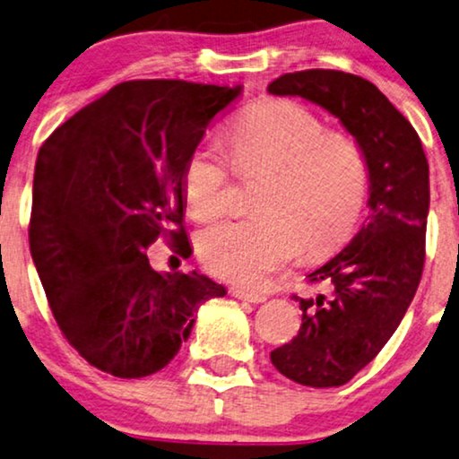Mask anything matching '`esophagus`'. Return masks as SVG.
I'll list each match as a JSON object with an SVG mask.
<instances>
[{
	"instance_id": "1",
	"label": "esophagus",
	"mask_w": 459,
	"mask_h": 459,
	"mask_svg": "<svg viewBox=\"0 0 459 459\" xmlns=\"http://www.w3.org/2000/svg\"><path fill=\"white\" fill-rule=\"evenodd\" d=\"M230 293H233L237 300H246V302H254V304H260V302L266 300V296H262V293L246 291V290H241V287H233Z\"/></svg>"
}]
</instances>
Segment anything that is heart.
Returning a JSON list of instances; mask_svg holds the SVG:
<instances>
[{
    "instance_id": "heart-1",
    "label": "heart",
    "mask_w": 459,
    "mask_h": 459,
    "mask_svg": "<svg viewBox=\"0 0 459 459\" xmlns=\"http://www.w3.org/2000/svg\"><path fill=\"white\" fill-rule=\"evenodd\" d=\"M237 172L264 176L255 188V216L204 230L197 252L210 273L260 287L307 249L340 247L361 222L369 193L368 157L351 134L325 130L300 102L271 98L249 108L230 130ZM233 168L220 143L191 151L182 168L188 213L210 222L226 210Z\"/></svg>"
}]
</instances>
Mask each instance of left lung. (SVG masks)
<instances>
[{"instance_id":"1","label":"left lung","mask_w":459,"mask_h":459,"mask_svg":"<svg viewBox=\"0 0 459 459\" xmlns=\"http://www.w3.org/2000/svg\"><path fill=\"white\" fill-rule=\"evenodd\" d=\"M274 96H300L340 119L369 166V216L338 255L308 274L329 293L293 296L302 327L271 361L290 380L342 386L361 371L399 327L418 290L430 207L429 161L418 132L368 79L332 69L285 73Z\"/></svg>"}]
</instances>
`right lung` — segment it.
Returning a JSON list of instances; mask_svg holds the SVG:
<instances>
[{
    "label": "right lung",
    "mask_w": 459,
    "mask_h": 459,
    "mask_svg": "<svg viewBox=\"0 0 459 459\" xmlns=\"http://www.w3.org/2000/svg\"><path fill=\"white\" fill-rule=\"evenodd\" d=\"M241 85L182 79L117 83L41 144L29 246L52 315L94 368L144 377L178 354L195 313L226 290L193 273L152 271L163 237L188 254L182 168Z\"/></svg>",
    "instance_id": "add662e5"
}]
</instances>
